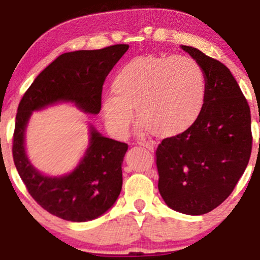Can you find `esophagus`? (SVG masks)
<instances>
[{
  "label": "esophagus",
  "mask_w": 260,
  "mask_h": 260,
  "mask_svg": "<svg viewBox=\"0 0 260 260\" xmlns=\"http://www.w3.org/2000/svg\"><path fill=\"white\" fill-rule=\"evenodd\" d=\"M139 145H142V147L147 148L148 150H154V148H155L154 143H148V142H142V143H139Z\"/></svg>",
  "instance_id": "1"
}]
</instances>
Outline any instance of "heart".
<instances>
[{
	"instance_id": "obj_1",
	"label": "heart",
	"mask_w": 260,
	"mask_h": 260,
	"mask_svg": "<svg viewBox=\"0 0 260 260\" xmlns=\"http://www.w3.org/2000/svg\"><path fill=\"white\" fill-rule=\"evenodd\" d=\"M112 92L103 99L106 126L126 136L136 109L147 131L174 137L189 129L201 116L207 91L203 68L182 56H139L117 70Z\"/></svg>"
}]
</instances>
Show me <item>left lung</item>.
I'll use <instances>...</instances> for the list:
<instances>
[{
	"mask_svg": "<svg viewBox=\"0 0 260 260\" xmlns=\"http://www.w3.org/2000/svg\"><path fill=\"white\" fill-rule=\"evenodd\" d=\"M181 47L204 71L207 91L196 123L157 145V187L171 209L203 215L231 194L248 165L250 110L225 64L196 47Z\"/></svg>",
	"mask_w": 260,
	"mask_h": 260,
	"instance_id": "left-lung-1",
	"label": "left lung"
}]
</instances>
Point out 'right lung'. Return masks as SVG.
I'll list each match as a JSON object with an SVG mask.
<instances>
[{
    "label": "right lung",
    "instance_id": "1",
    "mask_svg": "<svg viewBox=\"0 0 260 260\" xmlns=\"http://www.w3.org/2000/svg\"><path fill=\"white\" fill-rule=\"evenodd\" d=\"M128 47L118 44L58 56L35 78L18 106L12 145L18 174L41 208L67 221H89L112 207L122 189V162L128 145L90 127V143L79 165L70 175L49 177L32 168L26 156V123L32 111L59 101L74 103L86 113H99L104 82Z\"/></svg>",
    "mask_w": 260,
    "mask_h": 260
}]
</instances>
